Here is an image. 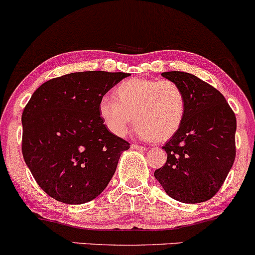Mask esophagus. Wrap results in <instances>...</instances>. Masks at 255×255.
Segmentation results:
<instances>
[{"instance_id": "1", "label": "esophagus", "mask_w": 255, "mask_h": 255, "mask_svg": "<svg viewBox=\"0 0 255 255\" xmlns=\"http://www.w3.org/2000/svg\"><path fill=\"white\" fill-rule=\"evenodd\" d=\"M133 150H138V151H146L147 149L145 146H140V145H136V144H132L130 145Z\"/></svg>"}]
</instances>
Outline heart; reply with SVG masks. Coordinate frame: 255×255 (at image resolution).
I'll return each mask as SVG.
<instances>
[{
  "mask_svg": "<svg viewBox=\"0 0 255 255\" xmlns=\"http://www.w3.org/2000/svg\"><path fill=\"white\" fill-rule=\"evenodd\" d=\"M113 97L103 98L98 110L106 129L119 138L127 135L134 121L141 139L166 141L185 117V93L170 80L129 78L114 89Z\"/></svg>",
  "mask_w": 255,
  "mask_h": 255,
  "instance_id": "heart-1",
  "label": "heart"
}]
</instances>
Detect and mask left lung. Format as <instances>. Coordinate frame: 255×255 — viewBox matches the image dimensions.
<instances>
[{"instance_id": "8db88e82", "label": "left lung", "mask_w": 255, "mask_h": 255, "mask_svg": "<svg viewBox=\"0 0 255 255\" xmlns=\"http://www.w3.org/2000/svg\"><path fill=\"white\" fill-rule=\"evenodd\" d=\"M186 98L180 128L162 149L167 162L153 175L167 195L183 203H200L219 191L236 157V116L218 89L195 75L162 72Z\"/></svg>"}]
</instances>
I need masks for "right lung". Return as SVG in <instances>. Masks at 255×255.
Segmentation results:
<instances>
[{"instance_id": "1", "label": "right lung", "mask_w": 255, "mask_h": 255, "mask_svg": "<svg viewBox=\"0 0 255 255\" xmlns=\"http://www.w3.org/2000/svg\"><path fill=\"white\" fill-rule=\"evenodd\" d=\"M125 72L83 71L52 78L33 92L21 115L24 161L54 200L81 205L104 191L129 142L106 129L99 102Z\"/></svg>"}]
</instances>
